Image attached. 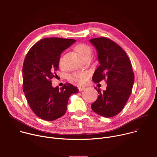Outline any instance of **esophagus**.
Listing matches in <instances>:
<instances>
[{
    "label": "esophagus",
    "mask_w": 157,
    "mask_h": 157,
    "mask_svg": "<svg viewBox=\"0 0 157 157\" xmlns=\"http://www.w3.org/2000/svg\"><path fill=\"white\" fill-rule=\"evenodd\" d=\"M78 89H79V91H83L84 89H85V87L84 86H78Z\"/></svg>",
    "instance_id": "34e87169"
}]
</instances>
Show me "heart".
<instances>
[{"mask_svg":"<svg viewBox=\"0 0 157 157\" xmlns=\"http://www.w3.org/2000/svg\"><path fill=\"white\" fill-rule=\"evenodd\" d=\"M75 49L76 52L79 54V55L82 58L87 55H90L91 54V50L90 47L88 46L87 44L85 43H80L77 44L75 47ZM61 61H62V58L60 57L59 59V63L60 65L61 64ZM87 78H88V74L87 73H82V72H75L69 76V79L71 81L77 82L79 84L85 83L87 80Z\"/></svg>","mask_w":157,"mask_h":157,"instance_id":"b5f03b06","label":"heart"}]
</instances>
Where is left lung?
I'll use <instances>...</instances> for the list:
<instances>
[{
  "instance_id": "left-lung-1",
  "label": "left lung",
  "mask_w": 157,
  "mask_h": 157,
  "mask_svg": "<svg viewBox=\"0 0 157 157\" xmlns=\"http://www.w3.org/2000/svg\"><path fill=\"white\" fill-rule=\"evenodd\" d=\"M89 41L98 51L100 63L93 80L96 83L102 80L107 82L105 91L94 87L99 96L91 107L101 116L113 117L121 112L132 93L134 73L131 61L119 44L108 38H95Z\"/></svg>"
}]
</instances>
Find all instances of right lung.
<instances>
[{
    "label": "right lung",
    "instance_id": "right-lung-1",
    "mask_svg": "<svg viewBox=\"0 0 157 157\" xmlns=\"http://www.w3.org/2000/svg\"><path fill=\"white\" fill-rule=\"evenodd\" d=\"M76 41L74 39L45 38L29 50L23 64V91L33 113L41 119L55 121L66 113L68 99L78 89L67 82L61 88L53 87L57 76L61 53Z\"/></svg>",
    "mask_w": 157,
    "mask_h": 157
}]
</instances>
